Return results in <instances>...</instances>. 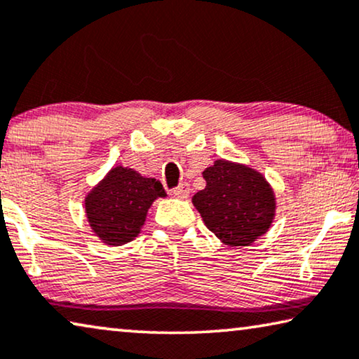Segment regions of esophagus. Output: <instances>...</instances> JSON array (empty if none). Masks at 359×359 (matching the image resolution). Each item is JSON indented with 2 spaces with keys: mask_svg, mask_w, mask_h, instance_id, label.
Listing matches in <instances>:
<instances>
[{
  "mask_svg": "<svg viewBox=\"0 0 359 359\" xmlns=\"http://www.w3.org/2000/svg\"><path fill=\"white\" fill-rule=\"evenodd\" d=\"M189 192H191V189H189V184L188 183H181L178 188L173 189V194L176 197H181V199H186V197L189 196Z\"/></svg>",
  "mask_w": 359,
  "mask_h": 359,
  "instance_id": "esophagus-1",
  "label": "esophagus"
}]
</instances>
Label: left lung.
<instances>
[{"label":"left lung","mask_w":359,"mask_h":359,"mask_svg":"<svg viewBox=\"0 0 359 359\" xmlns=\"http://www.w3.org/2000/svg\"><path fill=\"white\" fill-rule=\"evenodd\" d=\"M205 188L192 204L205 226L226 246H249L272 225L277 202L262 173L248 165L215 160L202 171Z\"/></svg>","instance_id":"8db88e82"}]
</instances>
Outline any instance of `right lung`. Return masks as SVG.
Listing matches in <instances>:
<instances>
[{
	"mask_svg": "<svg viewBox=\"0 0 359 359\" xmlns=\"http://www.w3.org/2000/svg\"><path fill=\"white\" fill-rule=\"evenodd\" d=\"M165 196L158 180L118 165L86 196L87 222L102 243L121 246L141 233L150 205Z\"/></svg>",
	"mask_w": 359,
	"mask_h": 359,
	"instance_id": "1",
	"label": "right lung"
}]
</instances>
